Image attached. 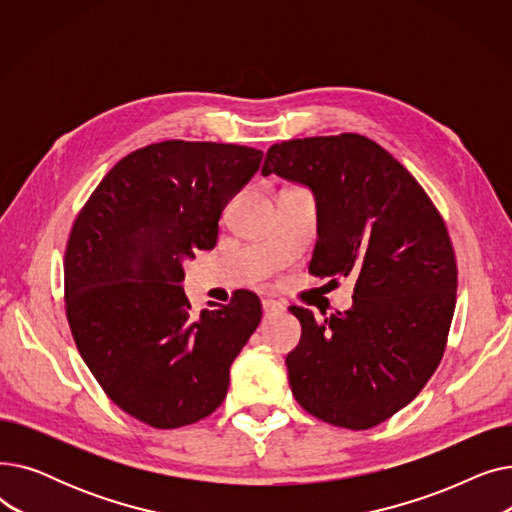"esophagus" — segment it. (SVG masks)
<instances>
[{"label":"esophagus","instance_id":"esophagus-1","mask_svg":"<svg viewBox=\"0 0 512 512\" xmlns=\"http://www.w3.org/2000/svg\"><path fill=\"white\" fill-rule=\"evenodd\" d=\"M261 307H263L265 317H270V315H276V313H282V311H284V305H280L278 301H272V299H263Z\"/></svg>","mask_w":512,"mask_h":512}]
</instances>
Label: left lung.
<instances>
[{
	"label": "left lung",
	"instance_id": "obj_1",
	"mask_svg": "<svg viewBox=\"0 0 512 512\" xmlns=\"http://www.w3.org/2000/svg\"><path fill=\"white\" fill-rule=\"evenodd\" d=\"M263 176L311 188L317 242L309 274L355 282L353 307L321 321L292 305L299 346L290 390L313 417L369 429L421 392L442 361L456 305V261L442 215L409 170L355 132L267 149Z\"/></svg>",
	"mask_w": 512,
	"mask_h": 512
}]
</instances>
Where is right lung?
<instances>
[{
	"instance_id": "add662e5",
	"label": "right lung",
	"mask_w": 512,
	"mask_h": 512,
	"mask_svg": "<svg viewBox=\"0 0 512 512\" xmlns=\"http://www.w3.org/2000/svg\"><path fill=\"white\" fill-rule=\"evenodd\" d=\"M261 157L242 145L153 143L120 159L76 215L64 257L76 348L103 392L151 427L218 409L259 326L255 292L195 313L180 284L182 261L215 247L224 207Z\"/></svg>"
}]
</instances>
